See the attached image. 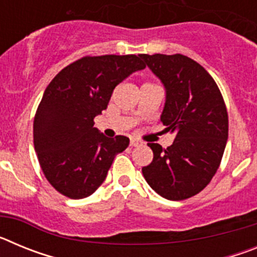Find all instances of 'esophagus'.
I'll return each mask as SVG.
<instances>
[{
    "label": "esophagus",
    "instance_id": "obj_1",
    "mask_svg": "<svg viewBox=\"0 0 257 257\" xmlns=\"http://www.w3.org/2000/svg\"><path fill=\"white\" fill-rule=\"evenodd\" d=\"M130 145L131 147H140V145H143V142H140L139 139H131Z\"/></svg>",
    "mask_w": 257,
    "mask_h": 257
}]
</instances>
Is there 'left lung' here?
Here are the masks:
<instances>
[{
    "label": "left lung",
    "instance_id": "left-lung-1",
    "mask_svg": "<svg viewBox=\"0 0 257 257\" xmlns=\"http://www.w3.org/2000/svg\"><path fill=\"white\" fill-rule=\"evenodd\" d=\"M161 79L166 103L161 121L175 135L170 147L149 143L151 165L143 167L147 183L163 198L183 201L205 189L216 174L228 140V112L207 70L181 54H143Z\"/></svg>",
    "mask_w": 257,
    "mask_h": 257
}]
</instances>
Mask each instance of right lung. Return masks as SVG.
Here are the masks:
<instances>
[{
	"instance_id": "obj_1",
	"label": "right lung",
	"mask_w": 257,
	"mask_h": 257,
	"mask_svg": "<svg viewBox=\"0 0 257 257\" xmlns=\"http://www.w3.org/2000/svg\"><path fill=\"white\" fill-rule=\"evenodd\" d=\"M140 56H85L61 69L46 87L33 122L42 172L63 196H91L105 180L115 154L130 139L105 138L94 118L108 106L118 83L144 69Z\"/></svg>"
}]
</instances>
